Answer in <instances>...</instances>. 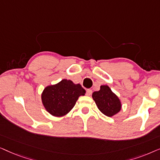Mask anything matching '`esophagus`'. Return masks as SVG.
<instances>
[{"label": "esophagus", "instance_id": "esophagus-1", "mask_svg": "<svg viewBox=\"0 0 160 160\" xmlns=\"http://www.w3.org/2000/svg\"><path fill=\"white\" fill-rule=\"evenodd\" d=\"M92 91L91 90V89H88V90H87V92H86V95L87 96H90L92 95Z\"/></svg>", "mask_w": 160, "mask_h": 160}]
</instances>
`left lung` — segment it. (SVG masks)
Segmentation results:
<instances>
[{"label":"left lung","instance_id":"8db88e82","mask_svg":"<svg viewBox=\"0 0 160 160\" xmlns=\"http://www.w3.org/2000/svg\"><path fill=\"white\" fill-rule=\"evenodd\" d=\"M92 97L98 109L107 117H112L121 111V100L108 85L100 86V90L94 92Z\"/></svg>","mask_w":160,"mask_h":160}]
</instances>
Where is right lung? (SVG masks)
<instances>
[{
    "instance_id": "1",
    "label": "right lung",
    "mask_w": 160,
    "mask_h": 160,
    "mask_svg": "<svg viewBox=\"0 0 160 160\" xmlns=\"http://www.w3.org/2000/svg\"><path fill=\"white\" fill-rule=\"evenodd\" d=\"M85 95L80 84L62 79L58 84L46 87L41 93V101L46 111L53 117L68 114L76 105L78 98Z\"/></svg>"
}]
</instances>
